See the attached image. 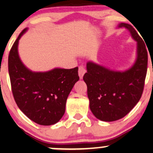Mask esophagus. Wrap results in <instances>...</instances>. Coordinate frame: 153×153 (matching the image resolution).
<instances>
[{
	"label": "esophagus",
	"instance_id": "esophagus-1",
	"mask_svg": "<svg viewBox=\"0 0 153 153\" xmlns=\"http://www.w3.org/2000/svg\"><path fill=\"white\" fill-rule=\"evenodd\" d=\"M85 72H86V70H85V68H84V66L82 65H80L79 67L78 68V75L79 77H80V78H82V77H83L84 74L85 73Z\"/></svg>",
	"mask_w": 153,
	"mask_h": 153
}]
</instances>
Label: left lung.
Wrapping results in <instances>:
<instances>
[{
    "label": "left lung",
    "instance_id": "8db88e82",
    "mask_svg": "<svg viewBox=\"0 0 153 153\" xmlns=\"http://www.w3.org/2000/svg\"><path fill=\"white\" fill-rule=\"evenodd\" d=\"M137 42V57L125 72H115L89 62L83 80L87 85L90 108L97 119L113 122L125 117L143 95L147 71L148 56L143 39L130 24L122 23Z\"/></svg>",
    "mask_w": 153,
    "mask_h": 153
}]
</instances>
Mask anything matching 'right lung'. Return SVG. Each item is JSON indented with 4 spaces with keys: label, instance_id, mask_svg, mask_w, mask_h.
Instances as JSON below:
<instances>
[{
    "label": "right lung",
    "instance_id": "obj_1",
    "mask_svg": "<svg viewBox=\"0 0 153 153\" xmlns=\"http://www.w3.org/2000/svg\"><path fill=\"white\" fill-rule=\"evenodd\" d=\"M26 30L19 35L8 55L12 94L17 106L28 118L40 125H52L64 115L68 95L79 80L78 68H55L45 73L28 70L18 54L19 40Z\"/></svg>",
    "mask_w": 153,
    "mask_h": 153
}]
</instances>
